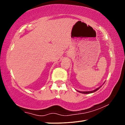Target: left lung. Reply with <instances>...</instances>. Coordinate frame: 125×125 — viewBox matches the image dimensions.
<instances>
[{"label": "left lung", "mask_w": 125, "mask_h": 125, "mask_svg": "<svg viewBox=\"0 0 125 125\" xmlns=\"http://www.w3.org/2000/svg\"><path fill=\"white\" fill-rule=\"evenodd\" d=\"M102 86H100V87H99L98 88H96V89L93 90V91H78V90H77V91L78 92H79V93H82V94H91V93H95V91H97V90H98L99 89V88H100Z\"/></svg>", "instance_id": "left-lung-1"}]
</instances>
